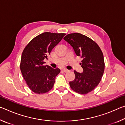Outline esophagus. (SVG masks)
<instances>
[{"label":"esophagus","mask_w":125,"mask_h":125,"mask_svg":"<svg viewBox=\"0 0 125 125\" xmlns=\"http://www.w3.org/2000/svg\"><path fill=\"white\" fill-rule=\"evenodd\" d=\"M62 71L64 72H65V73H67V72H69V70H68V69H62Z\"/></svg>","instance_id":"34e87169"}]
</instances>
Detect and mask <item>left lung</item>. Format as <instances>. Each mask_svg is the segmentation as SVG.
Returning <instances> with one entry per match:
<instances>
[{
	"mask_svg": "<svg viewBox=\"0 0 125 125\" xmlns=\"http://www.w3.org/2000/svg\"><path fill=\"white\" fill-rule=\"evenodd\" d=\"M73 48L77 56L83 58V72H74L75 78L69 82L71 88L79 94L92 92L100 83L105 68L103 52L99 46L90 38L79 33L68 34L63 38Z\"/></svg>",
	"mask_w": 125,
	"mask_h": 125,
	"instance_id": "left-lung-1",
	"label": "left lung"
}]
</instances>
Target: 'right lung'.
<instances>
[{"label":"right lung","mask_w":125,"mask_h":125,"mask_svg":"<svg viewBox=\"0 0 125 125\" xmlns=\"http://www.w3.org/2000/svg\"><path fill=\"white\" fill-rule=\"evenodd\" d=\"M65 33L44 32L37 36L24 48L21 55L20 70L29 88L36 94L48 92L53 86L60 69L43 65L52 50Z\"/></svg>","instance_id":"1"}]
</instances>
